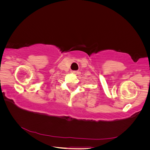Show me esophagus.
I'll use <instances>...</instances> for the list:
<instances>
[{
  "label": "esophagus",
  "mask_w": 150,
  "mask_h": 150,
  "mask_svg": "<svg viewBox=\"0 0 150 150\" xmlns=\"http://www.w3.org/2000/svg\"><path fill=\"white\" fill-rule=\"evenodd\" d=\"M71 72H72V74H79V72H78V71H71Z\"/></svg>",
  "instance_id": "obj_1"
}]
</instances>
